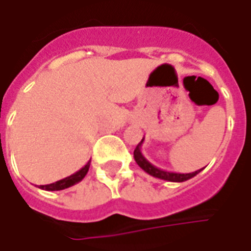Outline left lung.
Listing matches in <instances>:
<instances>
[{"instance_id":"obj_1","label":"left lung","mask_w":251,"mask_h":251,"mask_svg":"<svg viewBox=\"0 0 251 251\" xmlns=\"http://www.w3.org/2000/svg\"><path fill=\"white\" fill-rule=\"evenodd\" d=\"M144 142V138L141 140V142L138 144L134 149V160L136 163L138 164V167L141 169H144L148 175H151L153 177H157V179L167 180V181H174V183H183V181H187V180L192 179L194 176L199 174L200 171H203V168L199 169V171H195L192 174H176V172H169V171H164V169H160L157 167H154L152 163H149L145 156L142 154L141 152V145Z\"/></svg>"}]
</instances>
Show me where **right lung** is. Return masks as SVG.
Masks as SVG:
<instances>
[{
  "mask_svg": "<svg viewBox=\"0 0 251 251\" xmlns=\"http://www.w3.org/2000/svg\"><path fill=\"white\" fill-rule=\"evenodd\" d=\"M88 168H90V161H88L83 168H80L77 172L75 174H72L71 176H68V177H64V179L59 180V181H55V183H52V184H47V185H40L39 188L41 189H46V191H62V189L70 188L72 185L77 184L79 181H82L83 177L87 175Z\"/></svg>",
  "mask_w": 251,
  "mask_h": 251,
  "instance_id": "add662e5",
  "label": "right lung"
}]
</instances>
